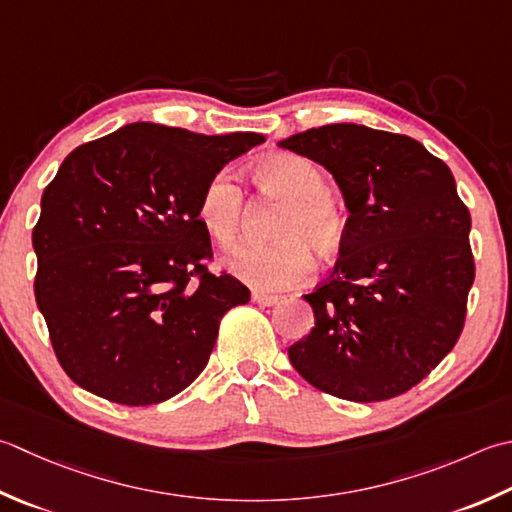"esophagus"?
<instances>
[{"label":"esophagus","mask_w":512,"mask_h":512,"mask_svg":"<svg viewBox=\"0 0 512 512\" xmlns=\"http://www.w3.org/2000/svg\"><path fill=\"white\" fill-rule=\"evenodd\" d=\"M253 302L259 304V306H275V304L282 302V297L262 293V290H255V293H253Z\"/></svg>","instance_id":"esophagus-1"}]
</instances>
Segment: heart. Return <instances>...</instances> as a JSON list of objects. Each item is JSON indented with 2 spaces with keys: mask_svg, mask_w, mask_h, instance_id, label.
<instances>
[{
  "mask_svg": "<svg viewBox=\"0 0 512 512\" xmlns=\"http://www.w3.org/2000/svg\"><path fill=\"white\" fill-rule=\"evenodd\" d=\"M255 182L284 199L277 217V242L244 246L228 257V270L257 290H288L302 284L313 270L306 246L333 253L346 237V213L326 193L324 175L308 159L275 155L253 170ZM197 217L219 248H233L244 219V197L235 179L217 173L208 179L197 204Z\"/></svg>",
  "mask_w": 512,
  "mask_h": 512,
  "instance_id": "b5f03b06",
  "label": "heart"
}]
</instances>
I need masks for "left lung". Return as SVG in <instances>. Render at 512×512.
<instances>
[{
	"mask_svg": "<svg viewBox=\"0 0 512 512\" xmlns=\"http://www.w3.org/2000/svg\"><path fill=\"white\" fill-rule=\"evenodd\" d=\"M279 146L322 164L348 210L333 275L304 295L315 326L288 348L290 364L350 402L406 393L457 344L475 279L453 173L417 139L359 124L310 128Z\"/></svg>",
	"mask_w": 512,
	"mask_h": 512,
	"instance_id": "obj_1",
	"label": "left lung"
}]
</instances>
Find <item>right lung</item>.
<instances>
[{"label":"right lung","mask_w":512,"mask_h":512,"mask_svg":"<svg viewBox=\"0 0 512 512\" xmlns=\"http://www.w3.org/2000/svg\"><path fill=\"white\" fill-rule=\"evenodd\" d=\"M262 142L135 122L64 159L33 228L35 299L77 386L150 406L206 368L219 322L250 290L208 273L197 204L210 177Z\"/></svg>","instance_id":"obj_1"}]
</instances>
